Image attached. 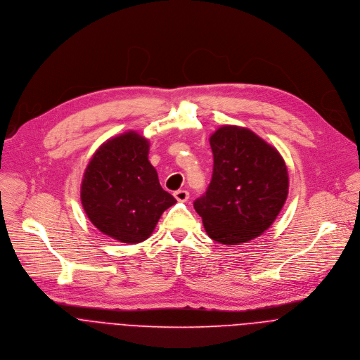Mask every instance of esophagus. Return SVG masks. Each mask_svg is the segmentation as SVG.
<instances>
[{"mask_svg":"<svg viewBox=\"0 0 360 360\" xmlns=\"http://www.w3.org/2000/svg\"><path fill=\"white\" fill-rule=\"evenodd\" d=\"M174 197H176V200L177 201H187L188 200V197H190V194H188V191L187 190H177V191H174Z\"/></svg>","mask_w":360,"mask_h":360,"instance_id":"1","label":"esophagus"}]
</instances>
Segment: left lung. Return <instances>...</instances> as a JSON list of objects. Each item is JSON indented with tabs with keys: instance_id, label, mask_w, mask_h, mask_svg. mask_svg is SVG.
Returning a JSON list of instances; mask_svg holds the SVG:
<instances>
[{
	"instance_id": "left-lung-1",
	"label": "left lung",
	"mask_w": 360,
	"mask_h": 360,
	"mask_svg": "<svg viewBox=\"0 0 360 360\" xmlns=\"http://www.w3.org/2000/svg\"><path fill=\"white\" fill-rule=\"evenodd\" d=\"M210 146L212 177L194 208L211 240L244 244L275 221L288 197V170L279 152L245 127L221 126Z\"/></svg>"
}]
</instances>
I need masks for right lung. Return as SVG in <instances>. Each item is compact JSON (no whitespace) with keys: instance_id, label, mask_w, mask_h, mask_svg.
Instances as JSON below:
<instances>
[{"instance_id":"add662e5","label":"right lung","mask_w":360,"mask_h":360,"mask_svg":"<svg viewBox=\"0 0 360 360\" xmlns=\"http://www.w3.org/2000/svg\"><path fill=\"white\" fill-rule=\"evenodd\" d=\"M149 140L126 131L106 140L92 156L81 184L91 223L120 243L148 240L176 198L165 191L149 162Z\"/></svg>"}]
</instances>
